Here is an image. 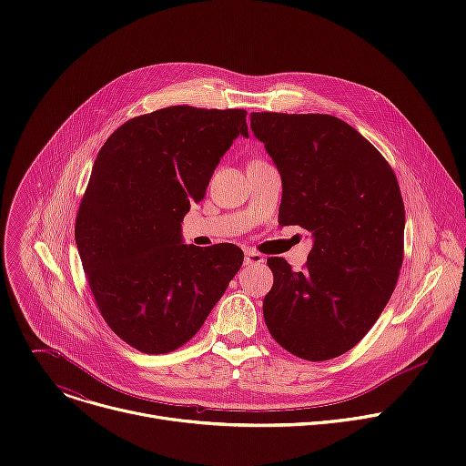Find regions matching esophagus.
<instances>
[{
	"instance_id": "obj_1",
	"label": "esophagus",
	"mask_w": 466,
	"mask_h": 466,
	"mask_svg": "<svg viewBox=\"0 0 466 466\" xmlns=\"http://www.w3.org/2000/svg\"><path fill=\"white\" fill-rule=\"evenodd\" d=\"M263 256L259 254V252H256V250H247L245 252V265H263Z\"/></svg>"
}]
</instances>
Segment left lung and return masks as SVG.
<instances>
[{"mask_svg": "<svg viewBox=\"0 0 466 466\" xmlns=\"http://www.w3.org/2000/svg\"><path fill=\"white\" fill-rule=\"evenodd\" d=\"M250 128L282 177L280 225L313 238L306 268L269 258L263 299L273 339L324 361L354 349L389 302L404 259L406 212L387 160L343 119L252 112Z\"/></svg>", "mask_w": 466, "mask_h": 466, "instance_id": "1", "label": "left lung"}]
</instances>
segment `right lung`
I'll list each match as a JSON object with an SVG mask.
<instances>
[{
	"label": "right lung",
	"mask_w": 466,
	"mask_h": 466,
	"mask_svg": "<svg viewBox=\"0 0 466 466\" xmlns=\"http://www.w3.org/2000/svg\"><path fill=\"white\" fill-rule=\"evenodd\" d=\"M241 108L167 106L132 117L101 147L76 221L97 308L117 338L146 354L187 343L239 271L243 250L182 243L180 223L241 135Z\"/></svg>",
	"instance_id": "1"
}]
</instances>
